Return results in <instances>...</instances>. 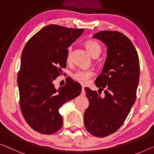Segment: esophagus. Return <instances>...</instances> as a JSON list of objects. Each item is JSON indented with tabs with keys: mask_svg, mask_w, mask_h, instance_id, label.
<instances>
[{
	"mask_svg": "<svg viewBox=\"0 0 154 154\" xmlns=\"http://www.w3.org/2000/svg\"><path fill=\"white\" fill-rule=\"evenodd\" d=\"M84 88H85V87H84V86H82V95H84V91H85Z\"/></svg>",
	"mask_w": 154,
	"mask_h": 154,
	"instance_id": "esophagus-1",
	"label": "esophagus"
}]
</instances>
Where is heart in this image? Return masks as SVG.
I'll return each mask as SVG.
<instances>
[{"instance_id":"obj_1","label":"heart","mask_w":154,"mask_h":154,"mask_svg":"<svg viewBox=\"0 0 154 154\" xmlns=\"http://www.w3.org/2000/svg\"><path fill=\"white\" fill-rule=\"evenodd\" d=\"M85 45L90 52L92 56H98L102 51V47L97 41L93 39L87 40L85 42ZM72 47L70 46L68 48L67 54H66V60L70 61L72 54ZM94 75V71L92 69H79L72 74V79L82 84H86L90 81L91 78Z\"/></svg>"}]
</instances>
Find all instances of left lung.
<instances>
[{
  "label": "left lung",
  "mask_w": 154,
  "mask_h": 154,
  "mask_svg": "<svg viewBox=\"0 0 154 154\" xmlns=\"http://www.w3.org/2000/svg\"><path fill=\"white\" fill-rule=\"evenodd\" d=\"M107 46L102 72L97 77V93L85 88L89 106L84 113L86 130L103 137L117 131L122 125L136 99L140 62L137 52L127 36L117 31L103 30L93 36Z\"/></svg>",
  "instance_id": "8db88e82"
}]
</instances>
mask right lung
I'll use <instances>...</instances> for the list:
<instances>
[{"label": "right lung", "instance_id": "1", "mask_svg": "<svg viewBox=\"0 0 154 154\" xmlns=\"http://www.w3.org/2000/svg\"><path fill=\"white\" fill-rule=\"evenodd\" d=\"M84 29L49 25L29 38L23 50L17 76L20 108L26 122L42 134H52L63 125L59 109L82 93L79 83L68 79L57 90L54 81L66 67L68 47Z\"/></svg>", "mask_w": 154, "mask_h": 154}]
</instances>
